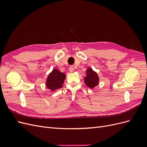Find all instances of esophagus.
Returning a JSON list of instances; mask_svg holds the SVG:
<instances>
[{"mask_svg":"<svg viewBox=\"0 0 147 147\" xmlns=\"http://www.w3.org/2000/svg\"><path fill=\"white\" fill-rule=\"evenodd\" d=\"M69 72H74V67H73L72 65H70V66L69 67Z\"/></svg>","mask_w":147,"mask_h":147,"instance_id":"34e87169","label":"esophagus"}]
</instances>
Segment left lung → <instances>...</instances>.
<instances>
[{
	"label": "left lung",
	"instance_id": "8db88e82",
	"mask_svg": "<svg viewBox=\"0 0 147 147\" xmlns=\"http://www.w3.org/2000/svg\"><path fill=\"white\" fill-rule=\"evenodd\" d=\"M86 77H84V83L90 88H93L99 84V78L97 73L92 69L89 68L86 70Z\"/></svg>",
	"mask_w": 147,
	"mask_h": 147
}]
</instances>
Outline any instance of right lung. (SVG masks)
<instances>
[{
  "instance_id": "right-lung-1",
  "label": "right lung",
  "mask_w": 147,
  "mask_h": 147,
  "mask_svg": "<svg viewBox=\"0 0 147 147\" xmlns=\"http://www.w3.org/2000/svg\"><path fill=\"white\" fill-rule=\"evenodd\" d=\"M65 78V75L64 73L61 72L57 69H53L48 75L46 86L49 90L54 91L63 87Z\"/></svg>"
}]
</instances>
